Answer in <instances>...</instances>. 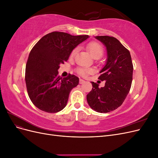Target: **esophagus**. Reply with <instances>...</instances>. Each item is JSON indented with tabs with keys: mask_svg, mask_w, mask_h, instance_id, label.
Wrapping results in <instances>:
<instances>
[{
	"mask_svg": "<svg viewBox=\"0 0 158 158\" xmlns=\"http://www.w3.org/2000/svg\"><path fill=\"white\" fill-rule=\"evenodd\" d=\"M84 82H85V81H84V80H82V79H80V80H79V83H80V84H84Z\"/></svg>",
	"mask_w": 158,
	"mask_h": 158,
	"instance_id": "obj_1",
	"label": "esophagus"
}]
</instances>
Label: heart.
Listing matches in <instances>:
<instances>
[{
    "instance_id": "b5f03b06",
    "label": "heart",
    "mask_w": 158,
    "mask_h": 158,
    "mask_svg": "<svg viewBox=\"0 0 158 158\" xmlns=\"http://www.w3.org/2000/svg\"><path fill=\"white\" fill-rule=\"evenodd\" d=\"M85 49L89 52L90 55L94 57V59H99L101 57L103 52H104V49L103 47L102 46V44H100L99 42L98 41H91L85 45ZM78 51V48L76 47L70 52V57H74L76 54L77 53ZM76 72L77 73L82 76H87L88 74L91 73V70L88 69H85V68H82L80 67L76 69Z\"/></svg>"
}]
</instances>
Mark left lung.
Here are the masks:
<instances>
[{
    "label": "left lung",
    "instance_id": "left-lung-1",
    "mask_svg": "<svg viewBox=\"0 0 158 158\" xmlns=\"http://www.w3.org/2000/svg\"><path fill=\"white\" fill-rule=\"evenodd\" d=\"M106 45L107 61L100 71L98 79L106 80L105 86L92 82V89L87 95V102L92 109L108 113L120 107L130 91L133 64L130 52L114 37L96 36Z\"/></svg>",
    "mask_w": 158,
    "mask_h": 158
}]
</instances>
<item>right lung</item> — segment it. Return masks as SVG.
I'll return each mask as SVG.
<instances>
[{
    "label": "right lung",
    "mask_w": 158,
    "mask_h": 158,
    "mask_svg": "<svg viewBox=\"0 0 158 158\" xmlns=\"http://www.w3.org/2000/svg\"><path fill=\"white\" fill-rule=\"evenodd\" d=\"M88 37L52 31L33 46L26 63L25 80L28 95L38 109L52 113L65 107L79 78L70 74L60 77L59 64L67 61L71 51Z\"/></svg>",
    "instance_id": "add662e5"
}]
</instances>
